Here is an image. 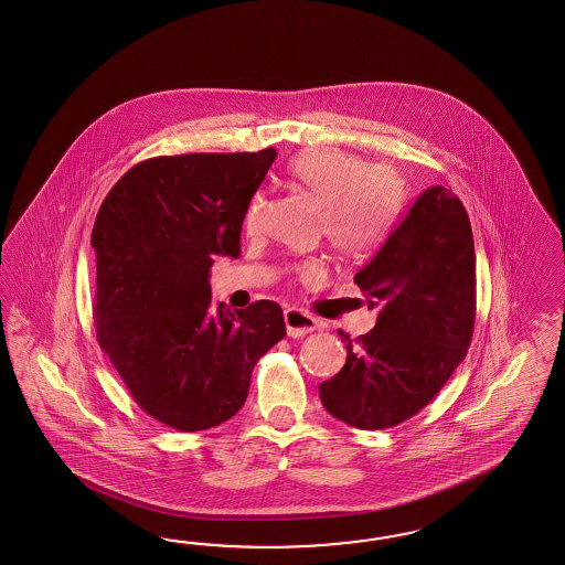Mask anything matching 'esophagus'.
<instances>
[{"instance_id": "34e87169", "label": "esophagus", "mask_w": 565, "mask_h": 565, "mask_svg": "<svg viewBox=\"0 0 565 565\" xmlns=\"http://www.w3.org/2000/svg\"><path fill=\"white\" fill-rule=\"evenodd\" d=\"M286 329H288V335L290 338H305L308 333H312L317 329V319L310 317L305 310H298V308H288L286 315Z\"/></svg>"}]
</instances>
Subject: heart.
Wrapping results in <instances>:
<instances>
[{"label":"heart","mask_w":565,"mask_h":565,"mask_svg":"<svg viewBox=\"0 0 565 565\" xmlns=\"http://www.w3.org/2000/svg\"><path fill=\"white\" fill-rule=\"evenodd\" d=\"M286 178L315 205L321 206L323 236L345 258H364L390 238L404 205V182L387 166H371L359 154L335 147H310L296 154ZM263 199L255 196L246 211V227L255 230ZM298 274L308 279L323 267L307 263Z\"/></svg>","instance_id":"1"}]
</instances>
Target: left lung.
I'll return each mask as SVG.
<instances>
[{
    "instance_id": "8db88e82",
    "label": "left lung",
    "mask_w": 565,
    "mask_h": 565,
    "mask_svg": "<svg viewBox=\"0 0 565 565\" xmlns=\"http://www.w3.org/2000/svg\"><path fill=\"white\" fill-rule=\"evenodd\" d=\"M475 239L462 201L425 190L354 281L375 329L348 342L342 371L319 385L326 411L350 427L375 430L408 420L439 394L475 331Z\"/></svg>"
}]
</instances>
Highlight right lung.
Returning <instances> with one entry per match:
<instances>
[{"label":"right lung","mask_w":565,"mask_h":565,"mask_svg":"<svg viewBox=\"0 0 565 565\" xmlns=\"http://www.w3.org/2000/svg\"><path fill=\"white\" fill-rule=\"evenodd\" d=\"M275 149L153 157L126 171L93 225L97 340L138 406L184 433L244 406L258 359L286 335L281 307L211 302L215 257L239 255L244 215Z\"/></svg>","instance_id":"right-lung-1"}]
</instances>
